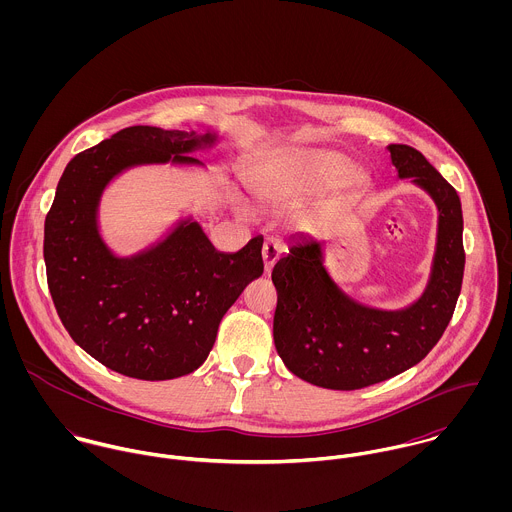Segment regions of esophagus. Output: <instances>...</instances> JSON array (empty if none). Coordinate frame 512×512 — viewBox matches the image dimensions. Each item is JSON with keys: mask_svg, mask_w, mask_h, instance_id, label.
Wrapping results in <instances>:
<instances>
[{"mask_svg": "<svg viewBox=\"0 0 512 512\" xmlns=\"http://www.w3.org/2000/svg\"><path fill=\"white\" fill-rule=\"evenodd\" d=\"M280 252H282L280 240H276V238H266V242H264V246H262V260H264V272H266V274L272 272L276 260L280 258Z\"/></svg>", "mask_w": 512, "mask_h": 512, "instance_id": "1", "label": "esophagus"}]
</instances>
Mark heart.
I'll return each instance as SVG.
<instances>
[{
	"label": "heart",
	"instance_id": "heart-1",
	"mask_svg": "<svg viewBox=\"0 0 512 512\" xmlns=\"http://www.w3.org/2000/svg\"><path fill=\"white\" fill-rule=\"evenodd\" d=\"M347 161L335 151L276 149L258 159L248 173V189L264 207L299 205L335 183ZM359 175H347L343 187H357ZM244 211V209H242Z\"/></svg>",
	"mask_w": 512,
	"mask_h": 512
}]
</instances>
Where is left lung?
I'll use <instances>...</instances> for the list:
<instances>
[{
	"mask_svg": "<svg viewBox=\"0 0 512 512\" xmlns=\"http://www.w3.org/2000/svg\"><path fill=\"white\" fill-rule=\"evenodd\" d=\"M400 179H412L438 207V242L424 293L408 307L386 311L355 301L325 268L323 240L293 236L276 262L274 343L295 376L321 388L359 390L418 365L451 321L461 292L465 250L457 191L414 147L390 144Z\"/></svg>",
	"mask_w": 512,
	"mask_h": 512,
	"instance_id": "8db88e82",
	"label": "left lung"
}]
</instances>
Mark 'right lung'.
<instances>
[{"label": "right lung", "mask_w": 512, "mask_h": 512, "mask_svg": "<svg viewBox=\"0 0 512 512\" xmlns=\"http://www.w3.org/2000/svg\"><path fill=\"white\" fill-rule=\"evenodd\" d=\"M215 142L211 132L132 126L74 155L57 185L43 242L49 292L74 343L124 376L169 380L197 370L222 315L264 272L262 236L219 252L193 219L124 258L100 236V197L116 175L149 163L201 165L187 153Z\"/></svg>", "instance_id": "1"}]
</instances>
